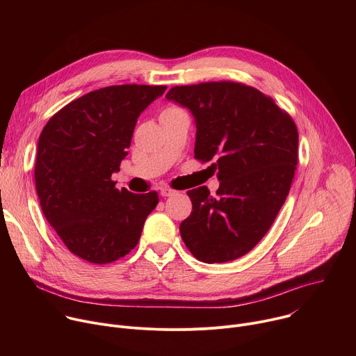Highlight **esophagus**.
I'll return each mask as SVG.
<instances>
[{
    "mask_svg": "<svg viewBox=\"0 0 356 356\" xmlns=\"http://www.w3.org/2000/svg\"><path fill=\"white\" fill-rule=\"evenodd\" d=\"M176 191L173 190V188H170V187H162L161 188V194H162V197H170V195H173Z\"/></svg>",
    "mask_w": 356,
    "mask_h": 356,
    "instance_id": "34e87169",
    "label": "esophagus"
}]
</instances>
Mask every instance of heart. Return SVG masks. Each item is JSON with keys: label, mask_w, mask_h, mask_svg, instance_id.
I'll use <instances>...</instances> for the list:
<instances>
[{"label": "heart", "mask_w": 356, "mask_h": 356, "mask_svg": "<svg viewBox=\"0 0 356 356\" xmlns=\"http://www.w3.org/2000/svg\"><path fill=\"white\" fill-rule=\"evenodd\" d=\"M179 107H175V106H169V107H166L165 110H163V113H166V111H173V110H177Z\"/></svg>", "instance_id": "b5f03b06"}]
</instances>
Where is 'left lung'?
<instances>
[{
    "label": "left lung",
    "mask_w": 356,
    "mask_h": 356,
    "mask_svg": "<svg viewBox=\"0 0 356 356\" xmlns=\"http://www.w3.org/2000/svg\"><path fill=\"white\" fill-rule=\"evenodd\" d=\"M168 99L195 120L194 158L218 170L216 195L206 186L188 190L191 214L181 239L204 264L238 259L272 227L289 194L298 132L293 118L255 87L235 81L176 86Z\"/></svg>",
    "instance_id": "8db88e82"
}]
</instances>
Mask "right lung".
<instances>
[{"instance_id": "obj_1", "label": "right lung", "mask_w": 356, "mask_h": 356, "mask_svg": "<svg viewBox=\"0 0 356 356\" xmlns=\"http://www.w3.org/2000/svg\"><path fill=\"white\" fill-rule=\"evenodd\" d=\"M166 86L121 84L90 91L50 117L40 132L35 184L40 209L76 257L106 265L139 242L156 191L118 190L111 179L127 156L140 113Z\"/></svg>"}]
</instances>
